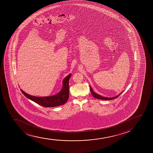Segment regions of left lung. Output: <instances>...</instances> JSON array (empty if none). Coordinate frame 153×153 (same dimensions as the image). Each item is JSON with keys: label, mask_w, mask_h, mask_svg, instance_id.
Listing matches in <instances>:
<instances>
[{"label": "left lung", "mask_w": 153, "mask_h": 153, "mask_svg": "<svg viewBox=\"0 0 153 153\" xmlns=\"http://www.w3.org/2000/svg\"><path fill=\"white\" fill-rule=\"evenodd\" d=\"M90 91H91V92L92 95H93V97H95L96 98H97V99H100V100H114V99H115V98H117L118 97H119L120 94H121V93L119 95H117V96H116V97H111V98H109V97H102L101 95H98V94H97V93H95L94 92H93V90H92V89L91 87L90 86Z\"/></svg>", "instance_id": "1"}]
</instances>
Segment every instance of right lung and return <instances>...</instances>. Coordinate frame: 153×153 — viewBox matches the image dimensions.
I'll list each match as a JSON object with an SVG mask.
<instances>
[{
	"mask_svg": "<svg viewBox=\"0 0 153 153\" xmlns=\"http://www.w3.org/2000/svg\"><path fill=\"white\" fill-rule=\"evenodd\" d=\"M71 74L65 77L63 82V86L61 91L57 94L51 97H36L29 95L21 89L23 94L30 100L44 107H54L63 105L67 102L69 98V80Z\"/></svg>",
	"mask_w": 153,
	"mask_h": 153,
	"instance_id": "1",
	"label": "right lung"
}]
</instances>
